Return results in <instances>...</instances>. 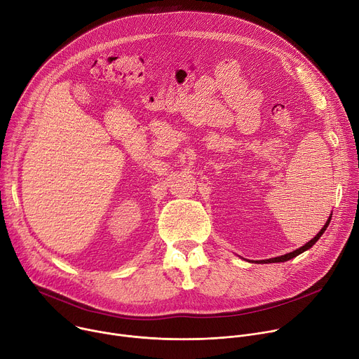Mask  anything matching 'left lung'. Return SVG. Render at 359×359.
I'll return each mask as SVG.
<instances>
[{
  "instance_id": "obj_1",
  "label": "left lung",
  "mask_w": 359,
  "mask_h": 359,
  "mask_svg": "<svg viewBox=\"0 0 359 359\" xmlns=\"http://www.w3.org/2000/svg\"><path fill=\"white\" fill-rule=\"evenodd\" d=\"M331 217H332V213H331V216L328 217V220H327V223L323 224V227L322 229L316 233V236L313 238V239H311L308 243H305L304 246H301V248H298V249H295L293 252H289V253H286V255H282V256H276V257H271V259H265V260H256L257 264H278V262H286V260H289V259H292V257H297L298 255H301V253H304L305 250H308V249H311L316 242H318V239L323 235V232L327 231V227H328V224H330V222H331ZM255 262V264H256Z\"/></svg>"
}]
</instances>
